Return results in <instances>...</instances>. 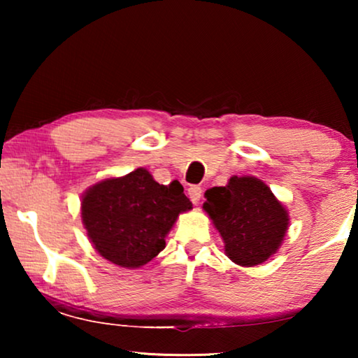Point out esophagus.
<instances>
[{
	"instance_id": "obj_1",
	"label": "esophagus",
	"mask_w": 358,
	"mask_h": 358,
	"mask_svg": "<svg viewBox=\"0 0 358 358\" xmlns=\"http://www.w3.org/2000/svg\"><path fill=\"white\" fill-rule=\"evenodd\" d=\"M189 197L195 205H197L200 202V199H202V189L197 187V185H192V187L189 189Z\"/></svg>"
}]
</instances>
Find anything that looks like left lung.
I'll return each instance as SVG.
<instances>
[{
	"label": "left lung",
	"instance_id": "left-lung-1",
	"mask_svg": "<svg viewBox=\"0 0 358 358\" xmlns=\"http://www.w3.org/2000/svg\"><path fill=\"white\" fill-rule=\"evenodd\" d=\"M203 210L222 234L224 252L239 266H259L277 252L288 213L272 190L252 176H233L224 187L205 192Z\"/></svg>",
	"mask_w": 358,
	"mask_h": 358
}]
</instances>
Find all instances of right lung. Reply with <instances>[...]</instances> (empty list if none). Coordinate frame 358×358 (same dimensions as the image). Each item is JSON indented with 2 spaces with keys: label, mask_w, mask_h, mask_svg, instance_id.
I'll return each instance as SVG.
<instances>
[{
  "label": "right lung",
  "mask_w": 358,
  "mask_h": 358,
  "mask_svg": "<svg viewBox=\"0 0 358 358\" xmlns=\"http://www.w3.org/2000/svg\"><path fill=\"white\" fill-rule=\"evenodd\" d=\"M192 208L178 180L158 184L145 168L124 178L104 179L81 200L87 238L102 257L115 266L138 268L166 248L179 213Z\"/></svg>",
  "instance_id": "add662e5"
}]
</instances>
